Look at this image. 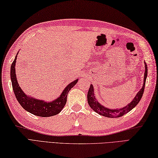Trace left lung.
Masks as SVG:
<instances>
[{
    "instance_id": "left-lung-1",
    "label": "left lung",
    "mask_w": 158,
    "mask_h": 158,
    "mask_svg": "<svg viewBox=\"0 0 158 158\" xmlns=\"http://www.w3.org/2000/svg\"><path fill=\"white\" fill-rule=\"evenodd\" d=\"M145 71L144 73V81L142 88L140 89V91L136 94L135 98H133L130 103L127 104L125 106L122 107V108H117V109H109L105 107V106L102 105L97 99L96 98L95 94H94V89L93 85H90V88L89 89V91L88 93V102L89 106L91 107L92 110L99 115L105 116L106 117H109V118H117V117H120L125 115L127 113L130 112L131 110L135 108V107L138 105V103L140 102V99H141L142 96L143 95L144 89H145V82L146 79L147 77V66L145 62Z\"/></svg>"
}]
</instances>
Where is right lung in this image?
Here are the masks:
<instances>
[{"instance_id":"obj_1","label":"right lung","mask_w":158,"mask_h":158,"mask_svg":"<svg viewBox=\"0 0 158 158\" xmlns=\"http://www.w3.org/2000/svg\"><path fill=\"white\" fill-rule=\"evenodd\" d=\"M18 53L19 52H18ZM17 56H18V55H16L11 66L10 75H11L13 92H14L15 96L20 104V105L26 110H27L28 112L36 116L45 117L53 116L58 114L64 107L66 103L68 93L71 88L76 85V83L78 81V79L74 80L69 85H67L60 96L52 100V101L48 102L43 100L35 98L34 97H31L26 94L23 92L22 88H20L18 82L15 74V63Z\"/></svg>"}]
</instances>
